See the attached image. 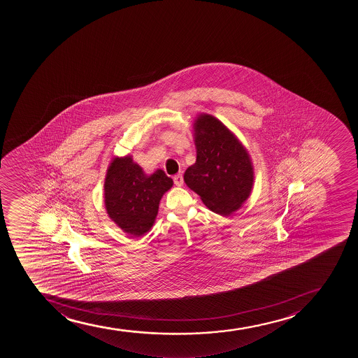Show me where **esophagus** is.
Segmentation results:
<instances>
[{"label":"esophagus","mask_w":358,"mask_h":358,"mask_svg":"<svg viewBox=\"0 0 358 358\" xmlns=\"http://www.w3.org/2000/svg\"><path fill=\"white\" fill-rule=\"evenodd\" d=\"M173 183H175V185H177V187H182V185H183V176H182L181 173L173 176Z\"/></svg>","instance_id":"esophagus-1"}]
</instances>
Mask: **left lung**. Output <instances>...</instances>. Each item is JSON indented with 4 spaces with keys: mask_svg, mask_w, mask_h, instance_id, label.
<instances>
[{
    "mask_svg": "<svg viewBox=\"0 0 358 358\" xmlns=\"http://www.w3.org/2000/svg\"><path fill=\"white\" fill-rule=\"evenodd\" d=\"M192 128L196 162L185 170V185L211 211L229 216L242 207L254 187L250 155L236 135L213 115H197Z\"/></svg>",
    "mask_w": 358,
    "mask_h": 358,
    "instance_id": "1",
    "label": "left lung"
}]
</instances>
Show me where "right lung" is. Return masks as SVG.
<instances>
[{"label": "right lung", "mask_w": 358, "mask_h": 358, "mask_svg": "<svg viewBox=\"0 0 358 358\" xmlns=\"http://www.w3.org/2000/svg\"><path fill=\"white\" fill-rule=\"evenodd\" d=\"M173 185L162 169L148 175L133 156L114 157L104 180L108 216L131 237L143 236L155 223L159 201Z\"/></svg>", "instance_id": "obj_1"}]
</instances>
